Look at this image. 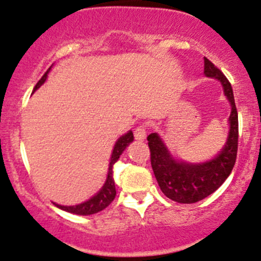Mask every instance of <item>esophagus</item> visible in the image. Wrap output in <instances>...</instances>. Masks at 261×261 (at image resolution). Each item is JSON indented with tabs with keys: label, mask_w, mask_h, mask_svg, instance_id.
Returning <instances> with one entry per match:
<instances>
[{
	"label": "esophagus",
	"mask_w": 261,
	"mask_h": 261,
	"mask_svg": "<svg viewBox=\"0 0 261 261\" xmlns=\"http://www.w3.org/2000/svg\"><path fill=\"white\" fill-rule=\"evenodd\" d=\"M135 139L138 141H144L146 139V127L145 126H139L135 130Z\"/></svg>",
	"instance_id": "esophagus-1"
}]
</instances>
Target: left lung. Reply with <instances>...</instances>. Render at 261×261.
Here are the masks:
<instances>
[{
    "label": "left lung",
    "mask_w": 261,
    "mask_h": 261,
    "mask_svg": "<svg viewBox=\"0 0 261 261\" xmlns=\"http://www.w3.org/2000/svg\"><path fill=\"white\" fill-rule=\"evenodd\" d=\"M204 73L206 77L220 81L230 103L229 133L223 149L213 159L202 163H186L175 159L165 142L152 133L147 136L151 166L164 195L180 204H194L218 190L235 165L239 138V122L234 94L230 82L213 62L205 57Z\"/></svg>",
    "instance_id": "1"
}]
</instances>
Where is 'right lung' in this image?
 I'll list each match as a JSON object with an SVG mask.
<instances>
[{
	"instance_id": "obj_1",
	"label": "right lung",
	"mask_w": 261,
	"mask_h": 261,
	"mask_svg": "<svg viewBox=\"0 0 261 261\" xmlns=\"http://www.w3.org/2000/svg\"><path fill=\"white\" fill-rule=\"evenodd\" d=\"M52 67V66H51ZM51 67L48 68L45 72V75L41 77V80L37 82V85L35 86L34 91H36L37 89H40L45 81L47 80L48 72H50ZM134 141V134L133 131H127L125 135H122L121 138L117 139L116 144H115L114 150H112L111 158H110V164H109V171H108V177H106L105 184L102 185V188L95 194L94 196L90 197L86 201L81 202V204L72 205V206H65V205H59L56 202H54L59 209L67 211V213L76 214V215H92V214L98 213V211L103 210L105 207H108L110 204H111L112 200L116 196V188H115V180H114V169L115 163L120 159V155L125 151L126 147Z\"/></svg>"
}]
</instances>
